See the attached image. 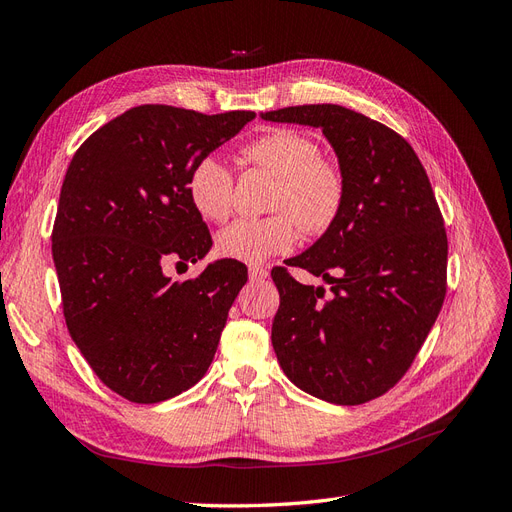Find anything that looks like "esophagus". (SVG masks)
<instances>
[{
	"label": "esophagus",
	"mask_w": 512,
	"mask_h": 512,
	"mask_svg": "<svg viewBox=\"0 0 512 512\" xmlns=\"http://www.w3.org/2000/svg\"><path fill=\"white\" fill-rule=\"evenodd\" d=\"M247 273H250L252 282H262V280H267V277H269V271L265 267H260V265H250Z\"/></svg>",
	"instance_id": "obj_1"
}]
</instances>
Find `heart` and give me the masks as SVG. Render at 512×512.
<instances>
[{
  "label": "heart",
  "instance_id": "1",
  "mask_svg": "<svg viewBox=\"0 0 512 512\" xmlns=\"http://www.w3.org/2000/svg\"><path fill=\"white\" fill-rule=\"evenodd\" d=\"M245 160L269 170L277 185L267 218H241L218 232V252L258 265L290 252L299 239L327 232L346 203V179L335 162L320 158V147L299 132L273 130L245 147ZM194 209L211 222H224L235 205V179L218 156L200 158L188 175Z\"/></svg>",
  "mask_w": 512,
  "mask_h": 512
}]
</instances>
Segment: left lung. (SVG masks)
Wrapping results in <instances>:
<instances>
[{"mask_svg": "<svg viewBox=\"0 0 512 512\" xmlns=\"http://www.w3.org/2000/svg\"><path fill=\"white\" fill-rule=\"evenodd\" d=\"M265 121L320 128L346 179L337 222L288 260L331 288L271 273L280 290L271 342L301 391L359 406L401 380L446 294L448 241L429 177L406 138L339 104L262 113Z\"/></svg>", "mask_w": 512, "mask_h": 512, "instance_id": "8db88e82", "label": "left lung"}]
</instances>
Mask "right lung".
<instances>
[{"instance_id":"add662e5","label":"right lung","mask_w":512,"mask_h":512,"mask_svg":"<svg viewBox=\"0 0 512 512\" xmlns=\"http://www.w3.org/2000/svg\"><path fill=\"white\" fill-rule=\"evenodd\" d=\"M254 117L134 106L91 134L66 170L53 260L68 331L96 376L134 404H158L207 374L247 282L232 258L185 282L164 265L211 250L188 175Z\"/></svg>"}]
</instances>
